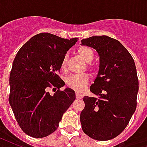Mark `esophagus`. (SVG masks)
Listing matches in <instances>:
<instances>
[{"label":"esophagus","instance_id":"1","mask_svg":"<svg viewBox=\"0 0 147 147\" xmlns=\"http://www.w3.org/2000/svg\"><path fill=\"white\" fill-rule=\"evenodd\" d=\"M76 98L81 99V98H83V96L81 94H80V93H76Z\"/></svg>","mask_w":147,"mask_h":147}]
</instances>
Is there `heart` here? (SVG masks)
I'll return each instance as SVG.
<instances>
[{
  "mask_svg": "<svg viewBox=\"0 0 147 147\" xmlns=\"http://www.w3.org/2000/svg\"><path fill=\"white\" fill-rule=\"evenodd\" d=\"M77 53L80 57L85 61L86 63H90L94 60V54L91 49L88 46H80L78 49ZM67 65V57L63 59L61 62V68L62 70H65ZM89 76L86 74H78V75H71L68 76L65 80V83L67 87L74 90L76 92H82L86 88V85L89 83Z\"/></svg>",
  "mask_w": 147,
  "mask_h": 147,
  "instance_id": "b5f03b06",
  "label": "heart"
}]
</instances>
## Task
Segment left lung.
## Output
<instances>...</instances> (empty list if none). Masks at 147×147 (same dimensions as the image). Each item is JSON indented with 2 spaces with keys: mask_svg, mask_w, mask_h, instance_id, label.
Listing matches in <instances>:
<instances>
[{
  "mask_svg": "<svg viewBox=\"0 0 147 147\" xmlns=\"http://www.w3.org/2000/svg\"><path fill=\"white\" fill-rule=\"evenodd\" d=\"M81 42L96 49L100 61L98 76L90 87L98 98H83L82 129L95 140H109L125 129L136 111L139 80L135 61L126 48L110 37H90Z\"/></svg>",
  "mask_w": 147,
  "mask_h": 147,
  "instance_id": "1",
  "label": "left lung"
}]
</instances>
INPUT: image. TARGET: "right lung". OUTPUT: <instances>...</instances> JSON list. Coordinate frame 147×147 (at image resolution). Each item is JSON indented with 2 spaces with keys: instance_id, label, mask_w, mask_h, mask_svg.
<instances>
[{
  "instance_id": "right-lung-1",
  "label": "right lung",
  "mask_w": 147,
  "mask_h": 147,
  "mask_svg": "<svg viewBox=\"0 0 147 147\" xmlns=\"http://www.w3.org/2000/svg\"><path fill=\"white\" fill-rule=\"evenodd\" d=\"M77 41V38L68 40L41 33L18 51L10 72L8 101L19 125L28 136L43 138L55 131L75 101L73 90H60L64 82L57 73L67 50ZM55 87L58 90L51 96L48 89Z\"/></svg>"
}]
</instances>
